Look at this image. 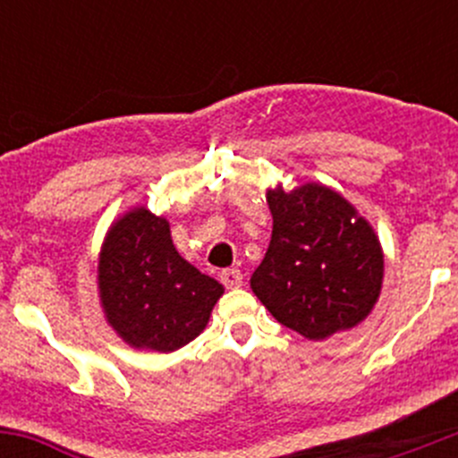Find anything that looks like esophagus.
Returning a JSON list of instances; mask_svg holds the SVG:
<instances>
[{
    "label": "esophagus",
    "instance_id": "34e87169",
    "mask_svg": "<svg viewBox=\"0 0 458 458\" xmlns=\"http://www.w3.org/2000/svg\"><path fill=\"white\" fill-rule=\"evenodd\" d=\"M221 284L225 285V288H239V285H243V275L239 267H228V270L221 272Z\"/></svg>",
    "mask_w": 458,
    "mask_h": 458
}]
</instances>
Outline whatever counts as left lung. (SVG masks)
<instances>
[{
    "label": "left lung",
    "mask_w": 458,
    "mask_h": 458,
    "mask_svg": "<svg viewBox=\"0 0 458 458\" xmlns=\"http://www.w3.org/2000/svg\"><path fill=\"white\" fill-rule=\"evenodd\" d=\"M272 239L250 288L270 315L306 339H326L370 315L383 252L363 216L318 183L267 191Z\"/></svg>",
    "instance_id": "left-lung-1"
}]
</instances>
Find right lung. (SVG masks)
<instances>
[{
  "instance_id": "add662e5",
  "label": "right lung",
  "mask_w": 458,
  "mask_h": 458,
  "mask_svg": "<svg viewBox=\"0 0 458 458\" xmlns=\"http://www.w3.org/2000/svg\"><path fill=\"white\" fill-rule=\"evenodd\" d=\"M99 294L126 344L174 352L199 336L224 285L174 250L168 221L135 208L106 237Z\"/></svg>"
}]
</instances>
